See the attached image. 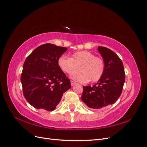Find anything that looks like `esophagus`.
Segmentation results:
<instances>
[{"label": "esophagus", "mask_w": 147, "mask_h": 147, "mask_svg": "<svg viewBox=\"0 0 147 147\" xmlns=\"http://www.w3.org/2000/svg\"><path fill=\"white\" fill-rule=\"evenodd\" d=\"M76 82H75L73 81H71V85L72 86H74V85H76Z\"/></svg>", "instance_id": "obj_1"}]
</instances>
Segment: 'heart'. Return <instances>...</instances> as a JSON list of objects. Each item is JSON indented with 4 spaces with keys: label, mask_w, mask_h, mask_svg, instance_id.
Listing matches in <instances>:
<instances>
[{
    "label": "heart",
    "mask_w": 147,
    "mask_h": 147,
    "mask_svg": "<svg viewBox=\"0 0 147 147\" xmlns=\"http://www.w3.org/2000/svg\"><path fill=\"white\" fill-rule=\"evenodd\" d=\"M58 66L61 71L69 75H73L78 71L81 73L73 77L74 80L81 83L90 81L96 82L102 78L105 69V64L102 58L95 57L92 53L83 50L76 52L71 58L61 55L58 58Z\"/></svg>",
    "instance_id": "1"
}]
</instances>
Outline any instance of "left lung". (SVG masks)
Listing matches in <instances>:
<instances>
[{
    "instance_id": "obj_1",
    "label": "left lung",
    "mask_w": 147,
    "mask_h": 147,
    "mask_svg": "<svg viewBox=\"0 0 147 147\" xmlns=\"http://www.w3.org/2000/svg\"><path fill=\"white\" fill-rule=\"evenodd\" d=\"M105 64L102 78L93 86H83L81 100L92 109H100L115 103L122 93L125 73L122 61L111 50L98 47Z\"/></svg>"
}]
</instances>
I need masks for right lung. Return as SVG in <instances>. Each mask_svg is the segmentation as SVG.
Wrapping results in <instances>:
<instances>
[{"label": "right lung", "mask_w": 147, "mask_h": 147, "mask_svg": "<svg viewBox=\"0 0 147 147\" xmlns=\"http://www.w3.org/2000/svg\"><path fill=\"white\" fill-rule=\"evenodd\" d=\"M66 50L52 44H42L25 60L21 76L23 93L35 108L54 110L64 92L71 87L70 80L57 63Z\"/></svg>", "instance_id": "1"}]
</instances>
